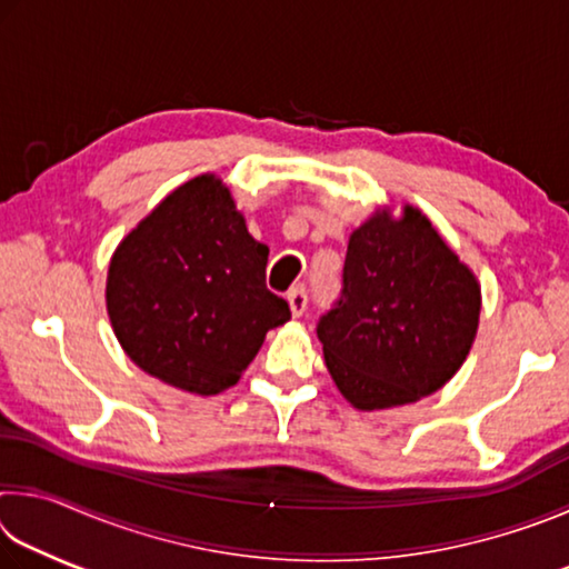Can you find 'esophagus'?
I'll list each match as a JSON object with an SVG mask.
<instances>
[{
    "instance_id": "1",
    "label": "esophagus",
    "mask_w": 569,
    "mask_h": 569,
    "mask_svg": "<svg viewBox=\"0 0 569 569\" xmlns=\"http://www.w3.org/2000/svg\"><path fill=\"white\" fill-rule=\"evenodd\" d=\"M286 301H288V306H291V313L296 316H303L306 313V306H308V296H306V288H291V291H288V296H286Z\"/></svg>"
}]
</instances>
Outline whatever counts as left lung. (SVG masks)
Wrapping results in <instances>:
<instances>
[{
    "instance_id": "obj_1",
    "label": "left lung",
    "mask_w": 569,
    "mask_h": 569,
    "mask_svg": "<svg viewBox=\"0 0 569 569\" xmlns=\"http://www.w3.org/2000/svg\"><path fill=\"white\" fill-rule=\"evenodd\" d=\"M481 291L431 220L377 210L349 238L339 301L316 333L356 409L419 401L455 377L475 343Z\"/></svg>"
}]
</instances>
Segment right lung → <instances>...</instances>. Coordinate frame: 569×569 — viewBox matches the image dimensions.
Here are the masks:
<instances>
[{
    "mask_svg": "<svg viewBox=\"0 0 569 569\" xmlns=\"http://www.w3.org/2000/svg\"><path fill=\"white\" fill-rule=\"evenodd\" d=\"M266 263L268 246L248 233L223 180L192 178L112 253V331L150 377L213 397L238 383L266 333L291 319L266 288Z\"/></svg>",
    "mask_w": 569,
    "mask_h": 569,
    "instance_id": "obj_1",
    "label": "right lung"
}]
</instances>
